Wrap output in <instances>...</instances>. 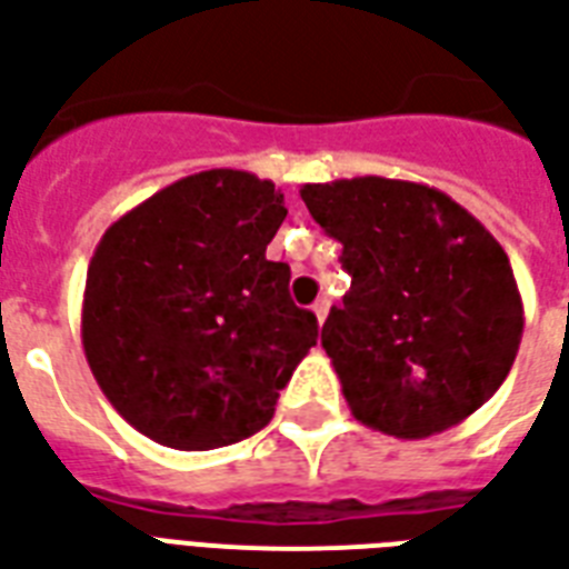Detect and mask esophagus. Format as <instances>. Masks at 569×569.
I'll list each match as a JSON object with an SVG mask.
<instances>
[{
	"mask_svg": "<svg viewBox=\"0 0 569 569\" xmlns=\"http://www.w3.org/2000/svg\"><path fill=\"white\" fill-rule=\"evenodd\" d=\"M313 317H317L319 326L326 322V317H328V298H319L317 305H313Z\"/></svg>",
	"mask_w": 569,
	"mask_h": 569,
	"instance_id": "34e87169",
	"label": "esophagus"
}]
</instances>
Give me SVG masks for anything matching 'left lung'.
<instances>
[{
	"instance_id": "1",
	"label": "left lung",
	"mask_w": 569,
	"mask_h": 569,
	"mask_svg": "<svg viewBox=\"0 0 569 569\" xmlns=\"http://www.w3.org/2000/svg\"><path fill=\"white\" fill-rule=\"evenodd\" d=\"M352 273L322 349L361 425L422 440L465 422L500 389L525 328L503 247L446 192L413 180L301 187Z\"/></svg>"
}]
</instances>
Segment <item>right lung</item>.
<instances>
[{"mask_svg": "<svg viewBox=\"0 0 569 569\" xmlns=\"http://www.w3.org/2000/svg\"><path fill=\"white\" fill-rule=\"evenodd\" d=\"M283 192L210 168L159 189L104 231L87 268L81 340L113 410L156 443L204 452L271 422L317 317L264 250Z\"/></svg>", "mask_w": 569, "mask_h": 569, "instance_id": "1", "label": "right lung"}]
</instances>
